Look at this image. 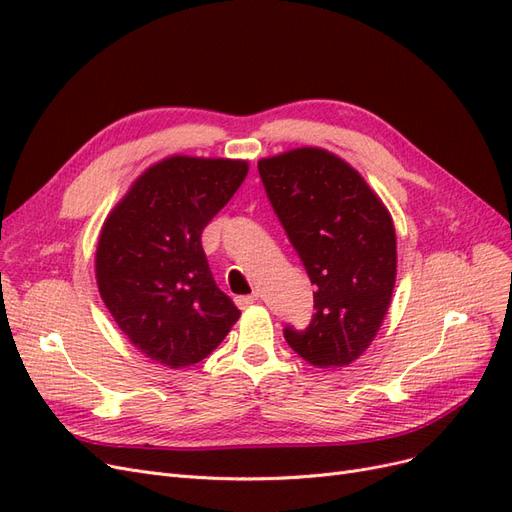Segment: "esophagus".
<instances>
[{
    "instance_id": "1",
    "label": "esophagus",
    "mask_w": 512,
    "mask_h": 512,
    "mask_svg": "<svg viewBox=\"0 0 512 512\" xmlns=\"http://www.w3.org/2000/svg\"><path fill=\"white\" fill-rule=\"evenodd\" d=\"M258 301V294L254 292V294H245V297H237L235 299V303L241 307V309H247L250 305H254Z\"/></svg>"
}]
</instances>
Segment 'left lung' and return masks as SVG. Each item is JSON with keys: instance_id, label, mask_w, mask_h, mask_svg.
I'll return each instance as SVG.
<instances>
[{"instance_id": "8db88e82", "label": "left lung", "mask_w": 512, "mask_h": 512, "mask_svg": "<svg viewBox=\"0 0 512 512\" xmlns=\"http://www.w3.org/2000/svg\"><path fill=\"white\" fill-rule=\"evenodd\" d=\"M286 235L316 286V314L286 342L314 367H346L371 346L389 312L397 237L389 209L356 168L320 147L258 162Z\"/></svg>"}]
</instances>
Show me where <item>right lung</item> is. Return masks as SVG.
<instances>
[{"mask_svg": "<svg viewBox=\"0 0 512 512\" xmlns=\"http://www.w3.org/2000/svg\"><path fill=\"white\" fill-rule=\"evenodd\" d=\"M247 170V160L168 156L136 177L106 215L96 247L100 297L153 363H200L241 316L215 284L200 235Z\"/></svg>", "mask_w": 512, "mask_h": 512, "instance_id": "obj_1", "label": "right lung"}]
</instances>
